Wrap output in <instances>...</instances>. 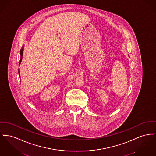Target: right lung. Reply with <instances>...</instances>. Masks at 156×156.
Masks as SVG:
<instances>
[{
  "label": "right lung",
  "mask_w": 156,
  "mask_h": 156,
  "mask_svg": "<svg viewBox=\"0 0 156 156\" xmlns=\"http://www.w3.org/2000/svg\"><path fill=\"white\" fill-rule=\"evenodd\" d=\"M23 48H22V49H20V59L19 64H20V62H21V61H22V55H23ZM19 73H20V72H19Z\"/></svg>",
  "instance_id": "obj_1"
}]
</instances>
